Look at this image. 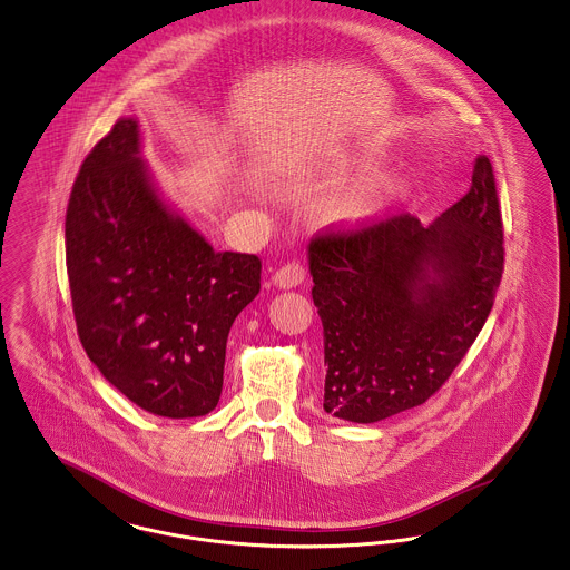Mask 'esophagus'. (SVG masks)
I'll list each match as a JSON object with an SVG mask.
<instances>
[{
    "mask_svg": "<svg viewBox=\"0 0 570 570\" xmlns=\"http://www.w3.org/2000/svg\"><path fill=\"white\" fill-rule=\"evenodd\" d=\"M303 277H305V271H303L302 265H295V263H291V265H284L282 268H277L275 273H273V284L277 286V288H297L299 284L303 282Z\"/></svg>",
    "mask_w": 570,
    "mask_h": 570,
    "instance_id": "esophagus-1",
    "label": "esophagus"
}]
</instances>
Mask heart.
Segmentation results:
<instances>
[{"mask_svg": "<svg viewBox=\"0 0 570 570\" xmlns=\"http://www.w3.org/2000/svg\"><path fill=\"white\" fill-rule=\"evenodd\" d=\"M370 169V157L342 161L337 176H351ZM406 189V178L401 171H379L364 176L342 187L323 206V219L342 228H362L376 222L387 208L401 198Z\"/></svg>", "mask_w": 570, "mask_h": 570, "instance_id": "heart-1", "label": "heart"}]
</instances>
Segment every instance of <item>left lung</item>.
<instances>
[{
    "instance_id": "obj_1",
    "label": "left lung",
    "mask_w": 570,
    "mask_h": 570,
    "mask_svg": "<svg viewBox=\"0 0 570 570\" xmlns=\"http://www.w3.org/2000/svg\"><path fill=\"white\" fill-rule=\"evenodd\" d=\"M312 299L323 321V409L372 424L429 401L484 327L503 271L489 157L433 224L399 215L351 235L312 238Z\"/></svg>"
}]
</instances>
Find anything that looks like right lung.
<instances>
[{"instance_id":"obj_1","label":"right lung","mask_w":570,"mask_h":570,"mask_svg":"<svg viewBox=\"0 0 570 570\" xmlns=\"http://www.w3.org/2000/svg\"><path fill=\"white\" fill-rule=\"evenodd\" d=\"M67 268L79 340L118 392L171 420L217 406L228 334L261 293V261L215 252L166 200L137 118H120L79 169Z\"/></svg>"}]
</instances>
